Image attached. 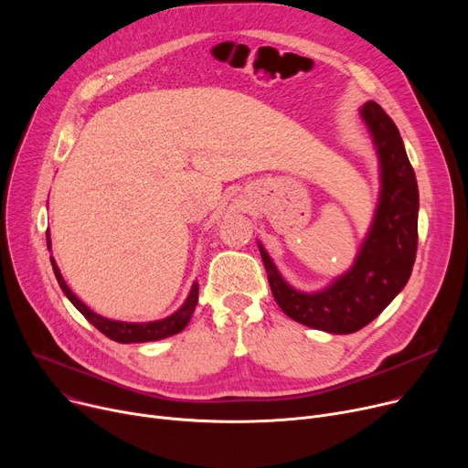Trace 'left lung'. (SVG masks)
<instances>
[{
    "label": "left lung",
    "mask_w": 468,
    "mask_h": 468,
    "mask_svg": "<svg viewBox=\"0 0 468 468\" xmlns=\"http://www.w3.org/2000/svg\"><path fill=\"white\" fill-rule=\"evenodd\" d=\"M379 159V201L353 265L316 292L290 286L263 244L258 249L269 286L292 321L328 334H353L370 324L406 286L417 252L420 191L404 142L374 101L360 108Z\"/></svg>",
    "instance_id": "obj_1"
}]
</instances>
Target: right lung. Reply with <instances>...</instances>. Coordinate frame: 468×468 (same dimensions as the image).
<instances>
[{
  "label": "right lung",
  "instance_id": "add662e5",
  "mask_svg": "<svg viewBox=\"0 0 468 468\" xmlns=\"http://www.w3.org/2000/svg\"><path fill=\"white\" fill-rule=\"evenodd\" d=\"M47 249L51 250V235H48L47 231ZM51 265H53V271H55V277L62 288V292L66 293V298L73 303V307H76L87 321L96 328L101 330L104 335H108L110 339L117 341V343H144V341H159V339H165V337H170L175 335L178 332H182L189 321H191V314L195 311V305H197V300H199V284L193 282L191 284V290L187 293L186 302L182 303L180 309H176L172 314L161 318V321H150V323H125V321H112V318H106L102 314L94 313L92 309H89L76 293H73L66 281L62 279L60 275V269L55 261V258L51 256Z\"/></svg>",
  "mask_w": 468,
  "mask_h": 468
}]
</instances>
